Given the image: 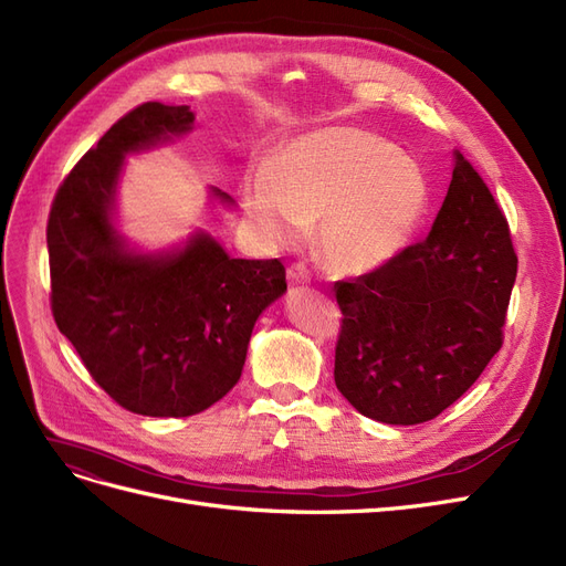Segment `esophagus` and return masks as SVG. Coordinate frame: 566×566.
Returning a JSON list of instances; mask_svg holds the SVG:
<instances>
[{
    "label": "esophagus",
    "mask_w": 566,
    "mask_h": 566,
    "mask_svg": "<svg viewBox=\"0 0 566 566\" xmlns=\"http://www.w3.org/2000/svg\"><path fill=\"white\" fill-rule=\"evenodd\" d=\"M286 277H289V282L294 284V286L310 284V275H307V270H305L303 265H291V268L286 270Z\"/></svg>",
    "instance_id": "esophagus-1"
}]
</instances>
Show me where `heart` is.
<instances>
[{
  "label": "heart",
  "instance_id": "b5f03b06",
  "mask_svg": "<svg viewBox=\"0 0 566 566\" xmlns=\"http://www.w3.org/2000/svg\"><path fill=\"white\" fill-rule=\"evenodd\" d=\"M431 202L424 167L354 125H328L284 144L268 172L244 184V209L272 247L296 244L319 221V254L343 275L396 259Z\"/></svg>",
  "mask_w": 566,
  "mask_h": 566
}]
</instances>
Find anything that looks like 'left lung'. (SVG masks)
<instances>
[{
    "instance_id": "1",
    "label": "left lung",
    "mask_w": 566,
    "mask_h": 566,
    "mask_svg": "<svg viewBox=\"0 0 566 566\" xmlns=\"http://www.w3.org/2000/svg\"><path fill=\"white\" fill-rule=\"evenodd\" d=\"M448 196L424 242L336 284L338 391L382 424H422L452 406L501 347L517 259L509 223L452 151Z\"/></svg>"
}]
</instances>
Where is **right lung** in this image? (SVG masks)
Returning <instances> with one entry per match:
<instances>
[{
  "instance_id": "obj_1",
  "label": "right lung",
  "mask_w": 566,
  "mask_h": 566,
  "mask_svg": "<svg viewBox=\"0 0 566 566\" xmlns=\"http://www.w3.org/2000/svg\"><path fill=\"white\" fill-rule=\"evenodd\" d=\"M193 125L191 107L160 102L125 114L62 181L46 230L60 333L118 406L146 417L198 415L223 399L240 380L256 319L286 291L277 259H233L202 228L163 249L123 235L128 158ZM207 196L235 205L214 186Z\"/></svg>"
}]
</instances>
